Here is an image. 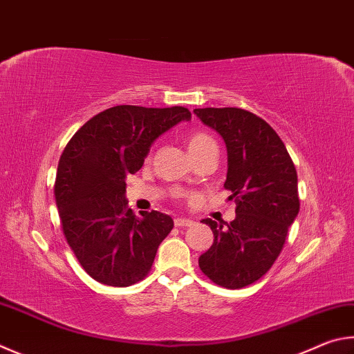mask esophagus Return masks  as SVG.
Instances as JSON below:
<instances>
[{
  "label": "esophagus",
  "mask_w": 354,
  "mask_h": 354,
  "mask_svg": "<svg viewBox=\"0 0 354 354\" xmlns=\"http://www.w3.org/2000/svg\"><path fill=\"white\" fill-rule=\"evenodd\" d=\"M194 221L189 220V218H175V226L176 227H184V226H192Z\"/></svg>",
  "instance_id": "esophagus-1"
}]
</instances>
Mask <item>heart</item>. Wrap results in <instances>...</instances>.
<instances>
[{"label":"heart","mask_w":354,"mask_h":354,"mask_svg":"<svg viewBox=\"0 0 354 354\" xmlns=\"http://www.w3.org/2000/svg\"><path fill=\"white\" fill-rule=\"evenodd\" d=\"M210 144H215V142H214V139L209 136V134H205V133L192 134V136L187 139V149H189L190 156L195 155V153H198V151H201L204 147H207Z\"/></svg>","instance_id":"b5f03b06"}]
</instances>
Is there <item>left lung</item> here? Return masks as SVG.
<instances>
[{"instance_id": "left-lung-1", "label": "left lung", "mask_w": 354, "mask_h": 354, "mask_svg": "<svg viewBox=\"0 0 354 354\" xmlns=\"http://www.w3.org/2000/svg\"><path fill=\"white\" fill-rule=\"evenodd\" d=\"M204 125L220 134L227 149L224 189L235 199V220L203 223L214 232L199 268L227 289L254 283L277 260L288 229L299 214L297 171L279 134L268 122L241 108H196Z\"/></svg>"}]
</instances>
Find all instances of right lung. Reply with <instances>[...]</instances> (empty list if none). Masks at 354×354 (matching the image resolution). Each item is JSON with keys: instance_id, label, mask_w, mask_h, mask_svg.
<instances>
[{"instance_id": "obj_1", "label": "right lung", "mask_w": 354, "mask_h": 354, "mask_svg": "<svg viewBox=\"0 0 354 354\" xmlns=\"http://www.w3.org/2000/svg\"><path fill=\"white\" fill-rule=\"evenodd\" d=\"M190 119L184 106L118 105L89 119L63 150L54 185L63 234L99 283L130 286L151 269L173 220L158 210L134 215L125 179L160 134Z\"/></svg>"}]
</instances>
